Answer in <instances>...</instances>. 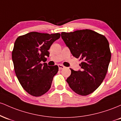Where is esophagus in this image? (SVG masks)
I'll return each instance as SVG.
<instances>
[{"label":"esophagus","instance_id":"34e87169","mask_svg":"<svg viewBox=\"0 0 121 121\" xmlns=\"http://www.w3.org/2000/svg\"><path fill=\"white\" fill-rule=\"evenodd\" d=\"M58 67H59V69H60V70H61V69H64L65 68L64 66H63V65H62L61 64L58 65Z\"/></svg>","mask_w":121,"mask_h":121}]
</instances>
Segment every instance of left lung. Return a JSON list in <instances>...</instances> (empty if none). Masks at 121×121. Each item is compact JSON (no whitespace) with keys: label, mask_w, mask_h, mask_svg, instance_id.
I'll use <instances>...</instances> for the list:
<instances>
[{"label":"left lung","mask_w":121,"mask_h":121,"mask_svg":"<svg viewBox=\"0 0 121 121\" xmlns=\"http://www.w3.org/2000/svg\"><path fill=\"white\" fill-rule=\"evenodd\" d=\"M62 39L73 56L81 61V70H71L66 79L77 94L87 95L96 90L108 72L111 59L109 44L104 35L91 30L62 32Z\"/></svg>","instance_id":"1"}]
</instances>
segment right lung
I'll use <instances>...</instances> for the list:
<instances>
[{"label": "right lung", "instance_id": "obj_1", "mask_svg": "<svg viewBox=\"0 0 121 121\" xmlns=\"http://www.w3.org/2000/svg\"><path fill=\"white\" fill-rule=\"evenodd\" d=\"M60 37L59 33L31 32L18 37L15 41L12 52L15 73L23 89L33 96H41L51 88L59 67L48 66L41 61H45L51 45Z\"/></svg>", "mask_w": 121, "mask_h": 121}]
</instances>
